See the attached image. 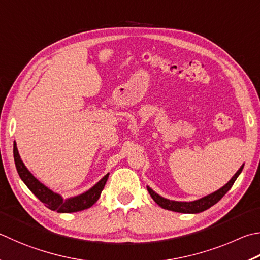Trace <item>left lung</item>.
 <instances>
[{
    "mask_svg": "<svg viewBox=\"0 0 260 260\" xmlns=\"http://www.w3.org/2000/svg\"><path fill=\"white\" fill-rule=\"evenodd\" d=\"M242 168H243V166L240 168L237 173H235V175L232 178H231V181L228 184H226V185H224L223 187L219 188L218 191L211 193V194L202 198V199L197 200V201H192V202L172 201V200L165 199V198L160 197L154 191L151 190L149 186H148V191L150 193V196L152 197V199L164 209H168V210L176 211V212H184V214H197V212L205 211L208 208H210L211 206H214L215 204H217V202H218L221 199V198H223L226 194V193H228L230 188L232 187V185L235 182V179L238 178V176L240 175V173L242 172Z\"/></svg>",
    "mask_w": 260,
    "mask_h": 260,
    "instance_id": "obj_1",
    "label": "left lung"
}]
</instances>
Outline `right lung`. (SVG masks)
I'll use <instances>...</instances> for the list:
<instances>
[{
  "label": "right lung",
  "mask_w": 260,
  "mask_h": 260,
  "mask_svg": "<svg viewBox=\"0 0 260 260\" xmlns=\"http://www.w3.org/2000/svg\"><path fill=\"white\" fill-rule=\"evenodd\" d=\"M13 157H15L18 174L23 181V183H25L28 188L39 198L40 201L43 202L49 209L54 210L56 212H75L92 207L99 200V198H100L103 187L106 185L107 179L109 177V174H107V175L98 184H95L91 190H88L87 192H85L78 197L70 198L68 200H63L59 194H56V193L49 190L48 187L44 186L43 184L40 183L31 175L30 172L28 171L25 165L21 161L20 155L18 153L16 142L13 143Z\"/></svg>",
  "instance_id": "1"
}]
</instances>
